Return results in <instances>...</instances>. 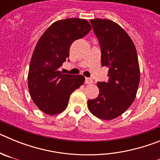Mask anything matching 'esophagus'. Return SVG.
Listing matches in <instances>:
<instances>
[{
	"mask_svg": "<svg viewBox=\"0 0 160 160\" xmlns=\"http://www.w3.org/2000/svg\"><path fill=\"white\" fill-rule=\"evenodd\" d=\"M85 82H86V84H92L93 79L91 78H86V79H85Z\"/></svg>",
	"mask_w": 160,
	"mask_h": 160,
	"instance_id": "esophagus-1",
	"label": "esophagus"
}]
</instances>
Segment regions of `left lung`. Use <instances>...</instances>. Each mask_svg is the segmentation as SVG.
<instances>
[{"instance_id": "1", "label": "left lung", "mask_w": 160, "mask_h": 160, "mask_svg": "<svg viewBox=\"0 0 160 160\" xmlns=\"http://www.w3.org/2000/svg\"><path fill=\"white\" fill-rule=\"evenodd\" d=\"M94 34L101 48L102 66L109 68L108 82H98L99 94L88 100L89 111L104 120L117 118L132 104L140 72L135 46L126 31L111 20L92 19Z\"/></svg>"}]
</instances>
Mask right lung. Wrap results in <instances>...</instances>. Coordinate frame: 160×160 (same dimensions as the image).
<instances>
[{"instance_id":"1","label":"right lung","mask_w":160,"mask_h":160,"mask_svg":"<svg viewBox=\"0 0 160 160\" xmlns=\"http://www.w3.org/2000/svg\"><path fill=\"white\" fill-rule=\"evenodd\" d=\"M87 20H60L52 24L41 37L29 65L28 87L35 105L44 113L53 115L67 107L72 93L84 83L82 75L59 71L69 57L74 41L91 30Z\"/></svg>"}]
</instances>
